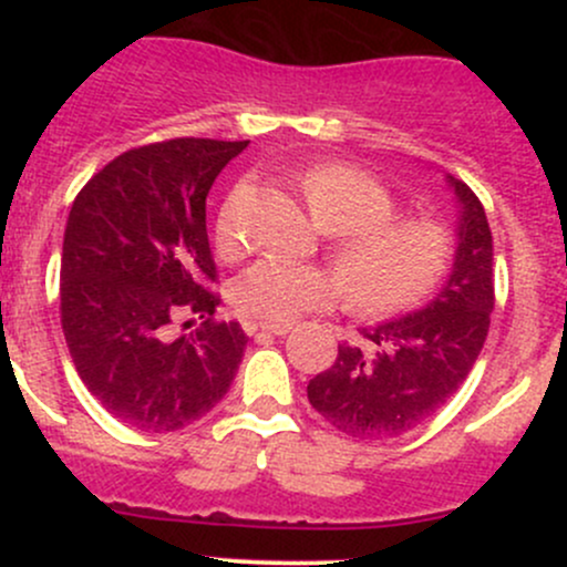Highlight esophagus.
I'll use <instances>...</instances> for the list:
<instances>
[{"label": "esophagus", "mask_w": 567, "mask_h": 567, "mask_svg": "<svg viewBox=\"0 0 567 567\" xmlns=\"http://www.w3.org/2000/svg\"><path fill=\"white\" fill-rule=\"evenodd\" d=\"M256 330L266 336H285V333H290V324L288 322H261V324H256Z\"/></svg>", "instance_id": "1"}]
</instances>
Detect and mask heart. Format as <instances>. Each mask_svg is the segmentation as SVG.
I'll return each instance as SVG.
<instances>
[{
  "mask_svg": "<svg viewBox=\"0 0 567 567\" xmlns=\"http://www.w3.org/2000/svg\"><path fill=\"white\" fill-rule=\"evenodd\" d=\"M301 192L317 224L333 234L330 258L290 264L261 258L234 279L231 301L247 317L292 322L333 306L347 290L351 309L392 315L424 301L440 288L455 261V237L440 220L396 213L400 202L386 184L351 162H324L301 175ZM247 188H237L220 207L216 243L224 258L247 250Z\"/></svg>",
  "mask_w": 567,
  "mask_h": 567,
  "instance_id": "heart-1",
  "label": "heart"
}]
</instances>
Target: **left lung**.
I'll use <instances>...</instances> for the list:
<instances>
[{
    "instance_id": "obj_1",
    "label": "left lung",
    "mask_w": 567,
    "mask_h": 567,
    "mask_svg": "<svg viewBox=\"0 0 567 567\" xmlns=\"http://www.w3.org/2000/svg\"><path fill=\"white\" fill-rule=\"evenodd\" d=\"M453 275L426 309L362 330L360 347L338 343L328 370L309 381L311 408L357 440L400 437L434 415L466 381L483 351L496 303L493 237L485 207L464 181Z\"/></svg>"
}]
</instances>
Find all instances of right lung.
<instances>
[{"mask_svg":"<svg viewBox=\"0 0 567 567\" xmlns=\"http://www.w3.org/2000/svg\"><path fill=\"white\" fill-rule=\"evenodd\" d=\"M247 141L173 138L130 148L71 205L61 256V324L76 373L122 424L175 432L229 392L247 343L216 322L205 199ZM199 316L175 337L172 324Z\"/></svg>","mask_w":567,"mask_h":567,"instance_id":"add662e5","label":"right lung"}]
</instances>
